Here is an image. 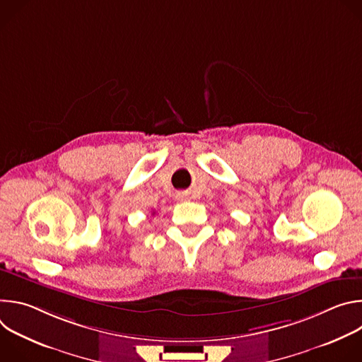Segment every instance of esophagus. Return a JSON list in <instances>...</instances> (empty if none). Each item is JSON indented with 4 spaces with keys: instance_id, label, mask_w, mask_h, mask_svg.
<instances>
[{
    "instance_id": "esophagus-1",
    "label": "esophagus",
    "mask_w": 362,
    "mask_h": 362,
    "mask_svg": "<svg viewBox=\"0 0 362 362\" xmlns=\"http://www.w3.org/2000/svg\"><path fill=\"white\" fill-rule=\"evenodd\" d=\"M179 197L182 199V200H186L187 199V194H185V193H182V194H179Z\"/></svg>"
}]
</instances>
